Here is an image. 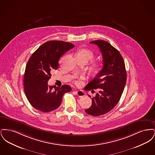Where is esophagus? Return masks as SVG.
<instances>
[{
  "label": "esophagus",
  "mask_w": 155,
  "mask_h": 155,
  "mask_svg": "<svg viewBox=\"0 0 155 155\" xmlns=\"http://www.w3.org/2000/svg\"><path fill=\"white\" fill-rule=\"evenodd\" d=\"M75 92L78 97H82L85 95V94L82 91H75Z\"/></svg>",
  "instance_id": "obj_1"
}]
</instances>
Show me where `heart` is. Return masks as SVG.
<instances>
[{
  "instance_id": "1",
  "label": "heart",
  "mask_w": 155,
  "mask_h": 155,
  "mask_svg": "<svg viewBox=\"0 0 155 155\" xmlns=\"http://www.w3.org/2000/svg\"><path fill=\"white\" fill-rule=\"evenodd\" d=\"M77 57L86 59L89 61L94 58V54L88 49H82L77 53Z\"/></svg>"
}]
</instances>
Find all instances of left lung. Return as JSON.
Segmentation results:
<instances>
[{"mask_svg": "<svg viewBox=\"0 0 155 155\" xmlns=\"http://www.w3.org/2000/svg\"><path fill=\"white\" fill-rule=\"evenodd\" d=\"M90 43L99 47L103 58L102 69L85 87L86 91L99 89L92 98L91 107L85 110L87 114L95 117L108 113L118 103L126 84L127 73L122 56L110 44L103 40Z\"/></svg>", "mask_w": 155, "mask_h": 155, "instance_id": "1", "label": "left lung"}]
</instances>
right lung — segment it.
I'll use <instances>...</instances> for the list:
<instances>
[{
  "label": "right lung",
  "mask_w": 155,
  "mask_h": 155,
  "mask_svg": "<svg viewBox=\"0 0 155 155\" xmlns=\"http://www.w3.org/2000/svg\"><path fill=\"white\" fill-rule=\"evenodd\" d=\"M74 46L70 42L50 41L30 57L24 73V87L27 99L35 109L46 113L54 110L61 104L64 94L71 91L67 85L54 89L48 82L52 70L58 69L60 58Z\"/></svg>",
  "instance_id": "1"
}]
</instances>
